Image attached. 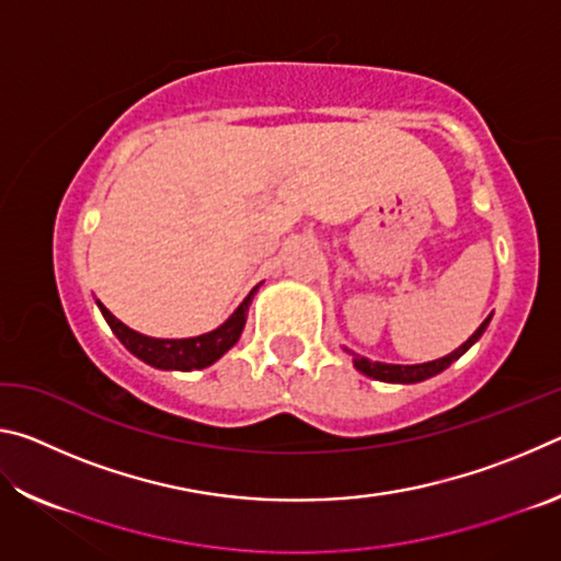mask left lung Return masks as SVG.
<instances>
[{
    "label": "left lung",
    "mask_w": 561,
    "mask_h": 561,
    "mask_svg": "<svg viewBox=\"0 0 561 561\" xmlns=\"http://www.w3.org/2000/svg\"><path fill=\"white\" fill-rule=\"evenodd\" d=\"M490 319H492V314L485 321H482V324L478 327V331H474V334L468 341H465L462 346L450 351V354L443 356V358L425 360V364H413V366L383 364V360H371V358H366V356L354 354V351H348V348L346 351H348L351 356H354L356 371H360V374L368 376V378H376V381H383V383H421V381H428V378L445 371V368H448L453 360H458L472 344H478L480 336L485 334Z\"/></svg>",
    "instance_id": "1"
}]
</instances>
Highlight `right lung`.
<instances>
[{
  "label": "right lung",
  "instance_id": "1",
  "mask_svg": "<svg viewBox=\"0 0 561 561\" xmlns=\"http://www.w3.org/2000/svg\"><path fill=\"white\" fill-rule=\"evenodd\" d=\"M260 287L262 282L247 294L244 301L232 311V317L227 319L225 324L207 331V334L190 336V339H153V336L138 334V331H133L130 327H126L123 321L113 317L101 301L96 304L103 319L108 321L113 334L118 336L121 344L126 346L133 356L146 360L148 366L160 368V371H195V368L213 366L217 358L225 356L227 351L240 341L242 329L247 324V311H250V304Z\"/></svg>",
  "mask_w": 561,
  "mask_h": 561
}]
</instances>
